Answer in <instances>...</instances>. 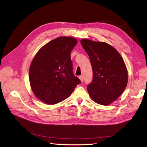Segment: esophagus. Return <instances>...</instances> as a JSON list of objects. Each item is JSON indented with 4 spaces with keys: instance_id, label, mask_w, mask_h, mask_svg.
I'll return each mask as SVG.
<instances>
[{
    "instance_id": "esophagus-1",
    "label": "esophagus",
    "mask_w": 147,
    "mask_h": 147,
    "mask_svg": "<svg viewBox=\"0 0 147 147\" xmlns=\"http://www.w3.org/2000/svg\"><path fill=\"white\" fill-rule=\"evenodd\" d=\"M79 79L80 80L81 82H83V80H84V77H83L82 76H79Z\"/></svg>"
}]
</instances>
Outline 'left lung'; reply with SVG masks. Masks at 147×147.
I'll use <instances>...</instances> for the list:
<instances>
[{
	"instance_id": "left-lung-1",
	"label": "left lung",
	"mask_w": 147,
	"mask_h": 147,
	"mask_svg": "<svg viewBox=\"0 0 147 147\" xmlns=\"http://www.w3.org/2000/svg\"><path fill=\"white\" fill-rule=\"evenodd\" d=\"M81 45L90 58L92 82L87 91L92 100L107 106L121 95L128 83V70L122 57L105 42L82 39Z\"/></svg>"
}]
</instances>
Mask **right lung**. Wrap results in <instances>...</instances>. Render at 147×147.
<instances>
[{
  "instance_id": "1",
  "label": "right lung",
  "mask_w": 147,
  "mask_h": 147,
  "mask_svg": "<svg viewBox=\"0 0 147 147\" xmlns=\"http://www.w3.org/2000/svg\"><path fill=\"white\" fill-rule=\"evenodd\" d=\"M77 42L73 37H58L40 48L32 59L29 82L35 96L42 102H60L69 97L80 84L73 74L70 57Z\"/></svg>"
}]
</instances>
